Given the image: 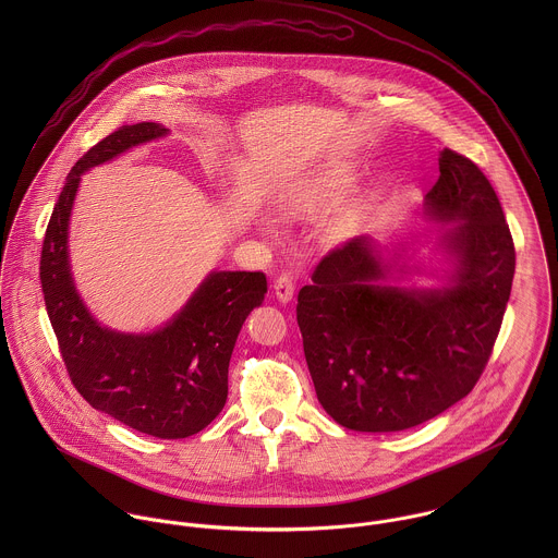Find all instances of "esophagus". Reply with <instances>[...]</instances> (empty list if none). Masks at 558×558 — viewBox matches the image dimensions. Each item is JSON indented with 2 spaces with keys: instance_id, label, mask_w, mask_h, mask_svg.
Listing matches in <instances>:
<instances>
[{
  "instance_id": "34e87169",
  "label": "esophagus",
  "mask_w": 558,
  "mask_h": 558,
  "mask_svg": "<svg viewBox=\"0 0 558 558\" xmlns=\"http://www.w3.org/2000/svg\"><path fill=\"white\" fill-rule=\"evenodd\" d=\"M272 290H275V296H277L279 303H290L292 296H294V279L290 275H281L275 281Z\"/></svg>"
}]
</instances>
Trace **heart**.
Instances as JSON below:
<instances>
[{
	"label": "heart",
	"instance_id": "heart-1",
	"mask_svg": "<svg viewBox=\"0 0 558 558\" xmlns=\"http://www.w3.org/2000/svg\"><path fill=\"white\" fill-rule=\"evenodd\" d=\"M356 184L359 173L350 162L328 160L296 178L281 193L279 206L286 215L305 221H314L330 213L324 232L328 239L341 242L352 236L365 213V199L354 193ZM259 228L270 234L275 232V226L268 219H262Z\"/></svg>",
	"mask_w": 558,
	"mask_h": 558
}]
</instances>
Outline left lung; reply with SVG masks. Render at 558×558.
<instances>
[{"label": "left lung", "mask_w": 558, "mask_h": 558, "mask_svg": "<svg viewBox=\"0 0 558 558\" xmlns=\"http://www.w3.org/2000/svg\"><path fill=\"white\" fill-rule=\"evenodd\" d=\"M421 217L436 239L356 236L299 292L296 319L322 408L354 432L421 425L477 385L515 272L500 202L445 148Z\"/></svg>", "instance_id": "1"}]
</instances>
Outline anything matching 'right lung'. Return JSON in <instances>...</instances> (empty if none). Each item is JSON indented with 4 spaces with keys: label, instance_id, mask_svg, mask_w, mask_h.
<instances>
[{
    "label": "right lung",
    "instance_id": "add662e5",
    "mask_svg": "<svg viewBox=\"0 0 558 558\" xmlns=\"http://www.w3.org/2000/svg\"><path fill=\"white\" fill-rule=\"evenodd\" d=\"M167 135L169 129L157 122L122 126L75 162L45 234L40 283L62 359L83 399L142 434L171 440L202 432L223 410L232 350L244 319L264 301V272L215 268L155 330L124 332L92 316L69 253L81 175Z\"/></svg>",
    "mask_w": 558,
    "mask_h": 558
}]
</instances>
